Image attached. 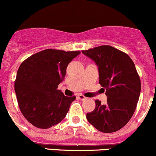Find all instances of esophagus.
I'll list each match as a JSON object with an SVG mask.
<instances>
[{
    "label": "esophagus",
    "mask_w": 156,
    "mask_h": 156,
    "mask_svg": "<svg viewBox=\"0 0 156 156\" xmlns=\"http://www.w3.org/2000/svg\"><path fill=\"white\" fill-rule=\"evenodd\" d=\"M78 99H80V100H84V99H86V97H84L83 94H79L78 95Z\"/></svg>",
    "instance_id": "esophagus-1"
}]
</instances>
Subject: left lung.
<instances>
[{"instance_id":"obj_1","label":"left lung","mask_w":156,"mask_h":156,"mask_svg":"<svg viewBox=\"0 0 156 156\" xmlns=\"http://www.w3.org/2000/svg\"><path fill=\"white\" fill-rule=\"evenodd\" d=\"M98 66L99 84L106 89L105 104L86 114L88 121L101 132L123 128L132 117L141 91V81L134 63L127 54L109 45L82 51Z\"/></svg>"}]
</instances>
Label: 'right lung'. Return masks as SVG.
Masks as SVG:
<instances>
[{
	"label": "right lung",
	"instance_id": "1",
	"mask_svg": "<svg viewBox=\"0 0 156 156\" xmlns=\"http://www.w3.org/2000/svg\"><path fill=\"white\" fill-rule=\"evenodd\" d=\"M80 54L48 48L20 65L14 90L20 111L32 125L48 129L65 119L76 96H65L58 85L66 75L68 64Z\"/></svg>",
	"mask_w": 156,
	"mask_h": 156
}]
</instances>
